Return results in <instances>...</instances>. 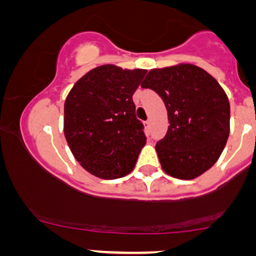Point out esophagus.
Here are the masks:
<instances>
[{
  "label": "esophagus",
  "mask_w": 256,
  "mask_h": 256,
  "mask_svg": "<svg viewBox=\"0 0 256 256\" xmlns=\"http://www.w3.org/2000/svg\"><path fill=\"white\" fill-rule=\"evenodd\" d=\"M144 125H145V128H146V131H148V130H150V122H148V120L144 122Z\"/></svg>",
  "instance_id": "obj_1"
}]
</instances>
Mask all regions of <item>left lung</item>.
<instances>
[{
	"label": "left lung",
	"instance_id": "obj_1",
	"mask_svg": "<svg viewBox=\"0 0 256 256\" xmlns=\"http://www.w3.org/2000/svg\"><path fill=\"white\" fill-rule=\"evenodd\" d=\"M142 88L156 92L168 112L167 134L156 150L168 175L192 180L219 159L230 134V102L217 80L192 64L154 68Z\"/></svg>",
	"mask_w": 256,
	"mask_h": 256
}]
</instances>
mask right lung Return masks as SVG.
Segmentation results:
<instances>
[{
	"label": "right lung",
	"instance_id": "obj_1",
	"mask_svg": "<svg viewBox=\"0 0 256 256\" xmlns=\"http://www.w3.org/2000/svg\"><path fill=\"white\" fill-rule=\"evenodd\" d=\"M146 70L103 64L89 70L64 100V132L75 159L100 178L114 180L134 168L146 144L132 95Z\"/></svg>",
	"mask_w": 256,
	"mask_h": 256
}]
</instances>
